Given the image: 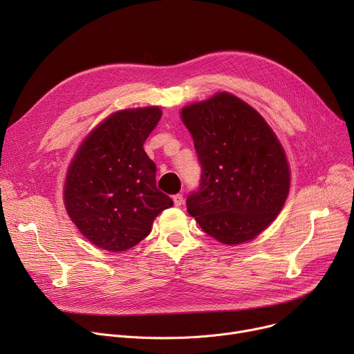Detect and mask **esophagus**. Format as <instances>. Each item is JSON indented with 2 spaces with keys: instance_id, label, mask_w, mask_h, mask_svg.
Returning a JSON list of instances; mask_svg holds the SVG:
<instances>
[{
  "instance_id": "esophagus-1",
  "label": "esophagus",
  "mask_w": 354,
  "mask_h": 354,
  "mask_svg": "<svg viewBox=\"0 0 354 354\" xmlns=\"http://www.w3.org/2000/svg\"><path fill=\"white\" fill-rule=\"evenodd\" d=\"M174 203H175V207H180L183 203V196L180 194L174 195Z\"/></svg>"
}]
</instances>
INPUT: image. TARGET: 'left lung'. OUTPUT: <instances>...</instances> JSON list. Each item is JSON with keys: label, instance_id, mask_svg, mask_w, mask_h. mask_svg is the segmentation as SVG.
<instances>
[{"label": "left lung", "instance_id": "obj_1", "mask_svg": "<svg viewBox=\"0 0 354 354\" xmlns=\"http://www.w3.org/2000/svg\"><path fill=\"white\" fill-rule=\"evenodd\" d=\"M202 165L199 189L187 209L208 235L238 245L263 232L290 191L284 149L266 119L244 100L221 91L180 110Z\"/></svg>", "mask_w": 354, "mask_h": 354}]
</instances>
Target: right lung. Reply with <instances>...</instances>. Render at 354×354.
Here are the masks:
<instances>
[{"label": "right lung", "mask_w": 354, "mask_h": 354, "mask_svg": "<svg viewBox=\"0 0 354 354\" xmlns=\"http://www.w3.org/2000/svg\"><path fill=\"white\" fill-rule=\"evenodd\" d=\"M162 118L158 106L111 113L84 138L64 180V207L93 245L120 252L139 244L174 205L156 188V165L143 143Z\"/></svg>", "instance_id": "add662e5"}]
</instances>
